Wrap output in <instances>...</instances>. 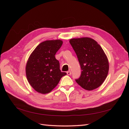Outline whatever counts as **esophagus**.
I'll use <instances>...</instances> for the list:
<instances>
[{"instance_id":"esophagus-1","label":"esophagus","mask_w":129,"mask_h":129,"mask_svg":"<svg viewBox=\"0 0 129 129\" xmlns=\"http://www.w3.org/2000/svg\"><path fill=\"white\" fill-rule=\"evenodd\" d=\"M67 74H68V75H70L72 74V72H71L70 71H68V72H67Z\"/></svg>"}]
</instances>
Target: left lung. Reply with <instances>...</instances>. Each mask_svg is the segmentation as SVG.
Here are the masks:
<instances>
[{"label":"left lung","instance_id":"left-lung-1","mask_svg":"<svg viewBox=\"0 0 129 129\" xmlns=\"http://www.w3.org/2000/svg\"><path fill=\"white\" fill-rule=\"evenodd\" d=\"M80 64L81 75L75 81L84 89L92 90L103 83L109 72L107 56L99 44L90 38L70 40Z\"/></svg>","mask_w":129,"mask_h":129}]
</instances>
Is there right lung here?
Wrapping results in <instances>:
<instances>
[{
  "instance_id": "1",
  "label": "right lung",
  "mask_w": 129,
  "mask_h": 129,
  "mask_svg": "<svg viewBox=\"0 0 129 129\" xmlns=\"http://www.w3.org/2000/svg\"><path fill=\"white\" fill-rule=\"evenodd\" d=\"M62 44L60 40L45 41L39 44L29 56L26 66V78L37 92H50L67 75L61 72L59 61L55 56Z\"/></svg>"
}]
</instances>
